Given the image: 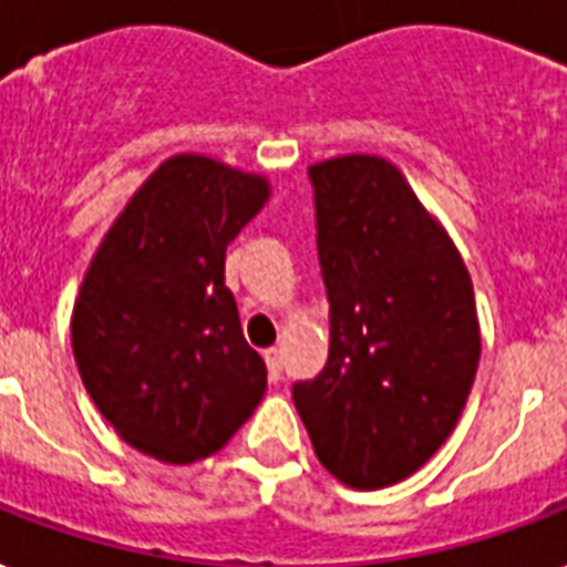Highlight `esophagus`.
Wrapping results in <instances>:
<instances>
[{"label":"esophagus","mask_w":567,"mask_h":567,"mask_svg":"<svg viewBox=\"0 0 567 567\" xmlns=\"http://www.w3.org/2000/svg\"><path fill=\"white\" fill-rule=\"evenodd\" d=\"M266 367H269V379L280 381V372H284V358H280V349H269V352H266Z\"/></svg>","instance_id":"obj_1"}]
</instances>
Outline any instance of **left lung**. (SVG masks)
Listing matches in <instances>:
<instances>
[{"label": "left lung", "instance_id": "obj_1", "mask_svg": "<svg viewBox=\"0 0 567 567\" xmlns=\"http://www.w3.org/2000/svg\"><path fill=\"white\" fill-rule=\"evenodd\" d=\"M307 174L331 346L292 402L324 471L349 488H388L441 450L471 396L473 280L393 162L349 153Z\"/></svg>", "mask_w": 567, "mask_h": 567}]
</instances>
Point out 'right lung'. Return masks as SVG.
<instances>
[{
    "instance_id": "obj_1",
    "label": "right lung",
    "mask_w": 567,
    "mask_h": 567,
    "mask_svg": "<svg viewBox=\"0 0 567 567\" xmlns=\"http://www.w3.org/2000/svg\"><path fill=\"white\" fill-rule=\"evenodd\" d=\"M269 200V179L177 153L109 227L79 287L70 340L82 384L130 446L206 458L266 393L224 287V254Z\"/></svg>"
}]
</instances>
